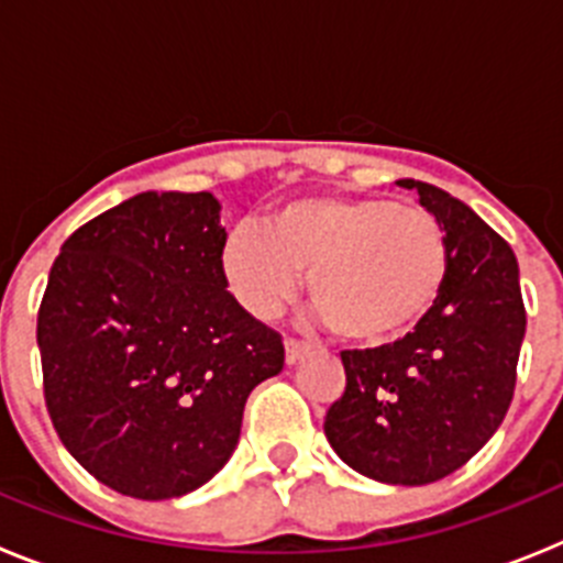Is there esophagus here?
<instances>
[{"mask_svg": "<svg viewBox=\"0 0 563 563\" xmlns=\"http://www.w3.org/2000/svg\"><path fill=\"white\" fill-rule=\"evenodd\" d=\"M305 355H307V343L296 341V338H285V361H287V366L298 363Z\"/></svg>", "mask_w": 563, "mask_h": 563, "instance_id": "34e87169", "label": "esophagus"}]
</instances>
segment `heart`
Instances as JSON below:
<instances>
[{
  "instance_id": "1",
  "label": "heart",
  "mask_w": 563,
  "mask_h": 563,
  "mask_svg": "<svg viewBox=\"0 0 563 563\" xmlns=\"http://www.w3.org/2000/svg\"><path fill=\"white\" fill-rule=\"evenodd\" d=\"M222 271L253 316L267 318L296 292L330 330L363 343L417 324L449 278V242L431 213L383 197L312 194L285 202L256 231H233Z\"/></svg>"
}]
</instances>
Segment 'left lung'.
<instances>
[{
  "mask_svg": "<svg viewBox=\"0 0 563 563\" xmlns=\"http://www.w3.org/2000/svg\"><path fill=\"white\" fill-rule=\"evenodd\" d=\"M445 231L449 278L415 332L375 350H343L346 389L324 434L352 471L386 485L454 474L505 420L525 341L519 262L465 202L397 180Z\"/></svg>",
  "mask_w": 563,
  "mask_h": 563,
  "instance_id": "1",
  "label": "left lung"
}]
</instances>
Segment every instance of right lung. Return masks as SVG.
Instances as JSON below:
<instances>
[{
  "label": "right lung",
  "mask_w": 563,
  "mask_h": 563,
  "mask_svg": "<svg viewBox=\"0 0 563 563\" xmlns=\"http://www.w3.org/2000/svg\"><path fill=\"white\" fill-rule=\"evenodd\" d=\"M208 191H143L78 228L38 307L44 402L84 471L132 499L206 485L247 395L285 366L282 335L225 290Z\"/></svg>",
  "instance_id": "obj_1"
}]
</instances>
